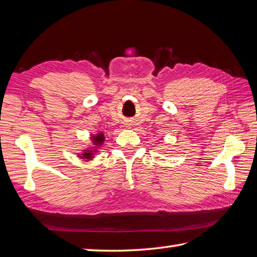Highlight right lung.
Returning a JSON list of instances; mask_svg holds the SVG:
<instances>
[{
	"label": "right lung",
	"instance_id": "right-lung-1",
	"mask_svg": "<svg viewBox=\"0 0 257 257\" xmlns=\"http://www.w3.org/2000/svg\"><path fill=\"white\" fill-rule=\"evenodd\" d=\"M91 146L88 148H85L81 154H78V157L80 159L85 160H91L94 156L98 152V149L103 145V141H105V134L103 133H98L96 135L91 136Z\"/></svg>",
	"mask_w": 257,
	"mask_h": 257
}]
</instances>
